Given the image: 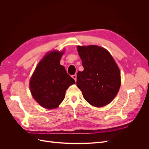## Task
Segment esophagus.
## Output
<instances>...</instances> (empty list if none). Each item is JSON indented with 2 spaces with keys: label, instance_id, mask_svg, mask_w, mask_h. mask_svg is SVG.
<instances>
[{
  "label": "esophagus",
  "instance_id": "34e87169",
  "mask_svg": "<svg viewBox=\"0 0 149 149\" xmlns=\"http://www.w3.org/2000/svg\"><path fill=\"white\" fill-rule=\"evenodd\" d=\"M72 78H73L75 80V81H76V74L72 75Z\"/></svg>",
  "mask_w": 149,
  "mask_h": 149
}]
</instances>
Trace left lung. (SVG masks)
Listing matches in <instances>:
<instances>
[{
  "label": "left lung",
  "mask_w": 149,
  "mask_h": 149,
  "mask_svg": "<svg viewBox=\"0 0 149 149\" xmlns=\"http://www.w3.org/2000/svg\"><path fill=\"white\" fill-rule=\"evenodd\" d=\"M84 68L77 73L76 84L84 100L100 107L109 104L120 86V73L110 53L96 45L78 46Z\"/></svg>",
  "instance_id": "left-lung-1"
}]
</instances>
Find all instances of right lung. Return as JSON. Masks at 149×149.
Segmentation results:
<instances>
[{
    "instance_id": "1",
    "label": "right lung",
    "mask_w": 149,
    "mask_h": 149,
    "mask_svg": "<svg viewBox=\"0 0 149 149\" xmlns=\"http://www.w3.org/2000/svg\"><path fill=\"white\" fill-rule=\"evenodd\" d=\"M63 54V52L58 51L48 53L36 67L30 81L33 97L48 109L58 107L64 100L66 89L75 83L60 63Z\"/></svg>"
}]
</instances>
